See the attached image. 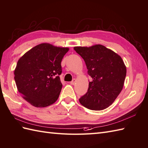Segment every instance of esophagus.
I'll return each mask as SVG.
<instances>
[{
	"label": "esophagus",
	"instance_id": "obj_1",
	"mask_svg": "<svg viewBox=\"0 0 148 148\" xmlns=\"http://www.w3.org/2000/svg\"><path fill=\"white\" fill-rule=\"evenodd\" d=\"M75 82H76V79H75V78H73V80H72V81L70 82V84H71V85H74L75 84Z\"/></svg>",
	"mask_w": 148,
	"mask_h": 148
}]
</instances>
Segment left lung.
I'll return each instance as SVG.
<instances>
[{"mask_svg": "<svg viewBox=\"0 0 148 148\" xmlns=\"http://www.w3.org/2000/svg\"><path fill=\"white\" fill-rule=\"evenodd\" d=\"M84 60L88 74L92 78L88 91L79 99L90 110H100L109 107L123 88L126 67L121 57L101 45L74 47Z\"/></svg>", "mask_w": 148, "mask_h": 148, "instance_id": "1", "label": "left lung"}]
</instances>
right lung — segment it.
<instances>
[{"mask_svg": "<svg viewBox=\"0 0 148 148\" xmlns=\"http://www.w3.org/2000/svg\"><path fill=\"white\" fill-rule=\"evenodd\" d=\"M69 48L42 43L18 60L14 80L23 99L36 107L55 103L62 88L61 62Z\"/></svg>", "mask_w": 148, "mask_h": 148, "instance_id": "right-lung-1", "label": "right lung"}]
</instances>
